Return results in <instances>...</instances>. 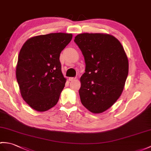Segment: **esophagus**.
<instances>
[{
  "label": "esophagus",
  "mask_w": 151,
  "mask_h": 151,
  "mask_svg": "<svg viewBox=\"0 0 151 151\" xmlns=\"http://www.w3.org/2000/svg\"><path fill=\"white\" fill-rule=\"evenodd\" d=\"M75 79H76V78H75V77H69V81H74Z\"/></svg>",
  "instance_id": "esophagus-1"
}]
</instances>
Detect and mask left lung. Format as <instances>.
Returning <instances> with one entry per match:
<instances>
[{
  "instance_id": "obj_1",
  "label": "left lung",
  "mask_w": 151,
  "mask_h": 151,
  "mask_svg": "<svg viewBox=\"0 0 151 151\" xmlns=\"http://www.w3.org/2000/svg\"><path fill=\"white\" fill-rule=\"evenodd\" d=\"M74 41L86 62V72L80 78V100L92 113H103L123 91L129 72L127 55L120 41L109 34H79Z\"/></svg>"
}]
</instances>
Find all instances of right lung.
Segmentation results:
<instances>
[{"instance_id": "right-lung-1", "label": "right lung", "mask_w": 151, "mask_h": 151, "mask_svg": "<svg viewBox=\"0 0 151 151\" xmlns=\"http://www.w3.org/2000/svg\"><path fill=\"white\" fill-rule=\"evenodd\" d=\"M72 37V34L63 33L36 36L21 48L17 80L23 99L33 109L43 112L57 104L66 82L60 54Z\"/></svg>"}]
</instances>
